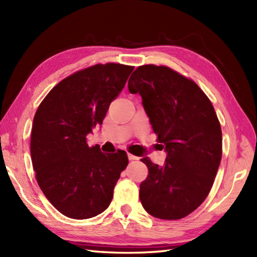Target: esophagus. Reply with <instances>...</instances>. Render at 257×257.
Instances as JSON below:
<instances>
[{
    "label": "esophagus",
    "instance_id": "1",
    "mask_svg": "<svg viewBox=\"0 0 257 257\" xmlns=\"http://www.w3.org/2000/svg\"><path fill=\"white\" fill-rule=\"evenodd\" d=\"M128 159H129L130 161H133V160H138L139 158L134 156V155H132V154H128Z\"/></svg>",
    "mask_w": 257,
    "mask_h": 257
}]
</instances>
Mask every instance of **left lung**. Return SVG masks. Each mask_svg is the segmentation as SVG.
Segmentation results:
<instances>
[{
  "label": "left lung",
  "mask_w": 257,
  "mask_h": 257,
  "mask_svg": "<svg viewBox=\"0 0 257 257\" xmlns=\"http://www.w3.org/2000/svg\"><path fill=\"white\" fill-rule=\"evenodd\" d=\"M128 89L143 98L167 152L161 167L141 159L149 171L140 184L141 204L158 219H182L205 200L220 166L222 132L214 108L193 80L166 66L138 67Z\"/></svg>",
  "instance_id": "left-lung-1"
}]
</instances>
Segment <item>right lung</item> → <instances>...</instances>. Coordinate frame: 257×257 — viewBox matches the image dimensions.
I'll return each instance as SVG.
<instances>
[{
    "mask_svg": "<svg viewBox=\"0 0 257 257\" xmlns=\"http://www.w3.org/2000/svg\"><path fill=\"white\" fill-rule=\"evenodd\" d=\"M133 66L98 64L70 75L48 92L34 116L31 157L43 193L70 219L85 220L109 206L125 151L102 154L86 136L102 123Z\"/></svg>",
    "mask_w": 257,
    "mask_h": 257,
    "instance_id": "1",
    "label": "right lung"
}]
</instances>
